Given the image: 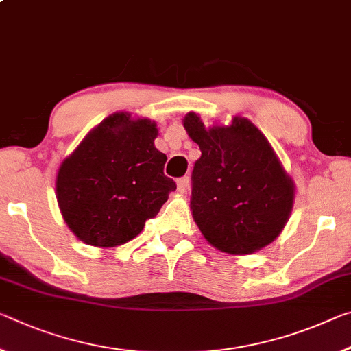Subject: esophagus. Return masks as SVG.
<instances>
[{"instance_id": "obj_1", "label": "esophagus", "mask_w": 351, "mask_h": 351, "mask_svg": "<svg viewBox=\"0 0 351 351\" xmlns=\"http://www.w3.org/2000/svg\"><path fill=\"white\" fill-rule=\"evenodd\" d=\"M189 184H191V180H189V176H182L180 178V180L176 181V186H178V191H180L181 193L187 192L189 189Z\"/></svg>"}]
</instances>
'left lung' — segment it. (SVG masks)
Segmentation results:
<instances>
[{
    "mask_svg": "<svg viewBox=\"0 0 351 351\" xmlns=\"http://www.w3.org/2000/svg\"><path fill=\"white\" fill-rule=\"evenodd\" d=\"M187 134L202 149L192 171L191 209L210 245L250 254L280 236L293 204V181L265 136L234 117L230 126L206 128L184 117Z\"/></svg>",
    "mask_w": 351,
    "mask_h": 351,
    "instance_id": "8db88e82",
    "label": "left lung"
}]
</instances>
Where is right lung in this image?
<instances>
[{
  "label": "right lung",
  "mask_w": 351,
  "mask_h": 351,
  "mask_svg": "<svg viewBox=\"0 0 351 351\" xmlns=\"http://www.w3.org/2000/svg\"><path fill=\"white\" fill-rule=\"evenodd\" d=\"M148 119L114 114L88 132L59 167L56 195L65 223L82 242L117 247L134 239L176 189L164 175Z\"/></svg>",
  "instance_id": "add662e5"
}]
</instances>
